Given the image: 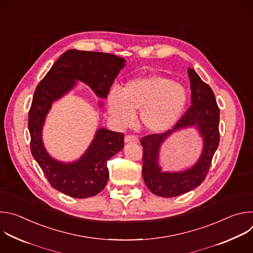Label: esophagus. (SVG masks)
Segmentation results:
<instances>
[{
  "instance_id": "obj_1",
  "label": "esophagus",
  "mask_w": 253,
  "mask_h": 253,
  "mask_svg": "<svg viewBox=\"0 0 253 253\" xmlns=\"http://www.w3.org/2000/svg\"><path fill=\"white\" fill-rule=\"evenodd\" d=\"M124 141H125V143H127V144H132V143H138V138L137 137H135V136H133V135H127V136H125V139H124Z\"/></svg>"
}]
</instances>
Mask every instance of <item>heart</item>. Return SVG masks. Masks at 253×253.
Here are the masks:
<instances>
[{
    "instance_id": "1",
    "label": "heart",
    "mask_w": 253,
    "mask_h": 253,
    "mask_svg": "<svg viewBox=\"0 0 253 253\" xmlns=\"http://www.w3.org/2000/svg\"><path fill=\"white\" fill-rule=\"evenodd\" d=\"M187 91L178 82L159 74H148L127 81L119 90L113 88L107 98L108 111L119 127H128L140 110L146 130L162 133L172 128L184 111Z\"/></svg>"
}]
</instances>
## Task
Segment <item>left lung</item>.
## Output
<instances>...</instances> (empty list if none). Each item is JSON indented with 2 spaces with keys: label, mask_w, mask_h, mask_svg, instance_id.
I'll return each instance as SVG.
<instances>
[{
  "label": "left lung",
  "mask_w": 253,
  "mask_h": 253,
  "mask_svg": "<svg viewBox=\"0 0 253 253\" xmlns=\"http://www.w3.org/2000/svg\"><path fill=\"white\" fill-rule=\"evenodd\" d=\"M191 106L172 130L142 138V175L148 189L161 197L182 195L198 187L205 179L211 160L219 145V108L211 88L194 69H188ZM194 127L203 140L202 153L197 162L182 171H165L160 164L162 144L174 132Z\"/></svg>",
  "instance_id": "1"
}]
</instances>
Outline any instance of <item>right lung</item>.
Masks as SVG:
<instances>
[{
  "label": "right lung",
  "mask_w": 253,
  "mask_h": 253,
  "mask_svg": "<svg viewBox=\"0 0 253 253\" xmlns=\"http://www.w3.org/2000/svg\"><path fill=\"white\" fill-rule=\"evenodd\" d=\"M126 65V60L112 54L79 50L66 51L52 66L34 93L28 127L31 151L50 184L74 198H88L101 192L109 178L107 161L124 147L122 133L97 129L89 147L80 158L64 162L52 157L43 142V127L53 103L86 84L101 99L107 98L110 87ZM99 108L104 107L102 101Z\"/></svg>",
  "instance_id": "add662e5"
}]
</instances>
